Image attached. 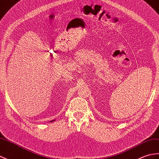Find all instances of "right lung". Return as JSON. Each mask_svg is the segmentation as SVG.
<instances>
[{"label":"right lung","instance_id":"add662e5","mask_svg":"<svg viewBox=\"0 0 159 159\" xmlns=\"http://www.w3.org/2000/svg\"><path fill=\"white\" fill-rule=\"evenodd\" d=\"M53 121H55V119H54V120H51L50 123H51V122H53Z\"/></svg>","mask_w":159,"mask_h":159}]
</instances>
